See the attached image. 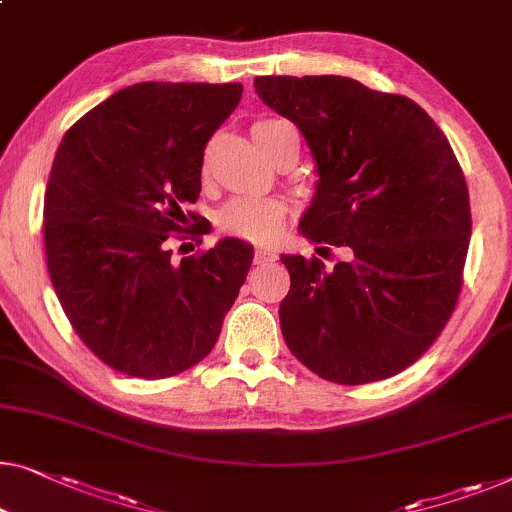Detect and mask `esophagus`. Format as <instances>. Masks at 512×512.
<instances>
[{
  "label": "esophagus",
  "instance_id": "1",
  "mask_svg": "<svg viewBox=\"0 0 512 512\" xmlns=\"http://www.w3.org/2000/svg\"><path fill=\"white\" fill-rule=\"evenodd\" d=\"M274 258H277V254H274V251H270V249H256L254 265H268V263L274 261Z\"/></svg>",
  "mask_w": 512,
  "mask_h": 512
}]
</instances>
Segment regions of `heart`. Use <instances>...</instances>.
Returning a JSON list of instances; mask_svg holds the SVG:
<instances>
[{
	"instance_id": "b5f03b06",
	"label": "heart",
	"mask_w": 512,
	"mask_h": 512,
	"mask_svg": "<svg viewBox=\"0 0 512 512\" xmlns=\"http://www.w3.org/2000/svg\"><path fill=\"white\" fill-rule=\"evenodd\" d=\"M256 145L261 147L263 154H268L274 145L279 143L286 133H298L288 120L281 117H263L251 127ZM286 221V205L274 198H238L228 203L219 214V228L233 238L254 242V244H270L284 231Z\"/></svg>"
}]
</instances>
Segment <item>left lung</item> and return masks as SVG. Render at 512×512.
<instances>
[{
  "label": "left lung",
  "instance_id": "left-lung-1",
  "mask_svg": "<svg viewBox=\"0 0 512 512\" xmlns=\"http://www.w3.org/2000/svg\"><path fill=\"white\" fill-rule=\"evenodd\" d=\"M254 87L316 161L300 233L351 249L332 270L281 254L286 346L325 381L390 379L434 344L462 288L471 207L453 147L416 101L353 78L258 76Z\"/></svg>",
  "mask_w": 512,
  "mask_h": 512
}]
</instances>
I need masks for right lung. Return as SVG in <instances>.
I'll list each match as a JSON object with an SVG mask.
<instances>
[{
  "instance_id": "right-lung-1",
  "label": "right lung",
  "mask_w": 512,
  "mask_h": 512,
  "mask_svg": "<svg viewBox=\"0 0 512 512\" xmlns=\"http://www.w3.org/2000/svg\"><path fill=\"white\" fill-rule=\"evenodd\" d=\"M240 99V83H138L57 147L43 207L50 281L78 337L117 372L168 379L198 365L247 279L254 247L238 238L182 261L170 249L210 233L187 207L207 140Z\"/></svg>"
}]
</instances>
